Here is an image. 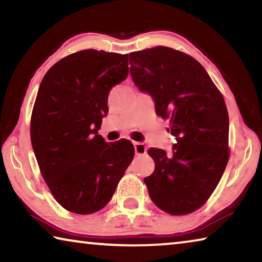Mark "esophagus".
Listing matches in <instances>:
<instances>
[{
	"instance_id": "obj_1",
	"label": "esophagus",
	"mask_w": 262,
	"mask_h": 262,
	"mask_svg": "<svg viewBox=\"0 0 262 262\" xmlns=\"http://www.w3.org/2000/svg\"><path fill=\"white\" fill-rule=\"evenodd\" d=\"M134 148H135V154L137 156H140V155H144L147 152V147H145L143 143H141V142H135Z\"/></svg>"
}]
</instances>
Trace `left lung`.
Masks as SVG:
<instances>
[{
  "label": "left lung",
  "mask_w": 262,
  "mask_h": 262,
  "mask_svg": "<svg viewBox=\"0 0 262 262\" xmlns=\"http://www.w3.org/2000/svg\"><path fill=\"white\" fill-rule=\"evenodd\" d=\"M130 75L155 101L156 114L170 119L173 154L148 151L155 171L144 183L152 202L167 214L186 215L205 205L229 161V115L206 69L192 56L157 46L129 54Z\"/></svg>",
  "instance_id": "8db88e82"
}]
</instances>
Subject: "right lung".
Instances as JSON below:
<instances>
[{
	"label": "right lung",
	"instance_id": "obj_1",
	"mask_svg": "<svg viewBox=\"0 0 262 262\" xmlns=\"http://www.w3.org/2000/svg\"><path fill=\"white\" fill-rule=\"evenodd\" d=\"M128 75V54L84 50L63 57L39 86L31 142L55 200L79 215L107 205L134 158L132 142L98 135L110 90Z\"/></svg>",
	"mask_w": 262,
	"mask_h": 262
}]
</instances>
